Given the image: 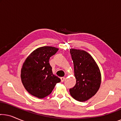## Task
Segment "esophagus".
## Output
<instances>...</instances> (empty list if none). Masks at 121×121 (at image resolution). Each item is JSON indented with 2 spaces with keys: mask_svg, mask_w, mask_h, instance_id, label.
Listing matches in <instances>:
<instances>
[{
  "mask_svg": "<svg viewBox=\"0 0 121 121\" xmlns=\"http://www.w3.org/2000/svg\"><path fill=\"white\" fill-rule=\"evenodd\" d=\"M65 78L64 77H61L60 78V80H61V82H63L64 80H65Z\"/></svg>",
  "mask_w": 121,
  "mask_h": 121,
  "instance_id": "1",
  "label": "esophagus"
}]
</instances>
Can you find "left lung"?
<instances>
[{"label":"left lung","instance_id":"1","mask_svg":"<svg viewBox=\"0 0 121 121\" xmlns=\"http://www.w3.org/2000/svg\"><path fill=\"white\" fill-rule=\"evenodd\" d=\"M74 64L75 85L69 89L70 95L80 102L87 101L100 88L101 76L99 68L92 56L85 51L70 49Z\"/></svg>","mask_w":121,"mask_h":121}]
</instances>
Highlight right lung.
I'll return each mask as SVG.
<instances>
[{"instance_id":"add662e5","label":"right lung","mask_w":121,"mask_h":121,"mask_svg":"<svg viewBox=\"0 0 121 121\" xmlns=\"http://www.w3.org/2000/svg\"><path fill=\"white\" fill-rule=\"evenodd\" d=\"M58 48L50 46L38 48L27 57L21 71V79L26 90L39 99L49 95L60 79L53 74L49 63Z\"/></svg>"}]
</instances>
